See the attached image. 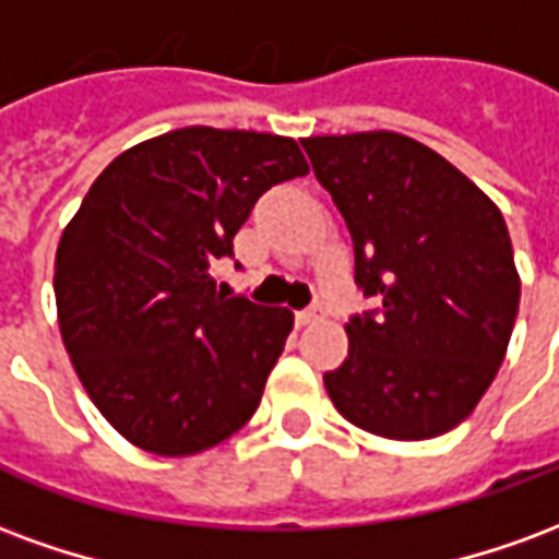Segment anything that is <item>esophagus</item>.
Returning <instances> with one entry per match:
<instances>
[{
    "mask_svg": "<svg viewBox=\"0 0 559 559\" xmlns=\"http://www.w3.org/2000/svg\"><path fill=\"white\" fill-rule=\"evenodd\" d=\"M320 314H323L320 305H311V308H305V311H296V326H308V323H314Z\"/></svg>",
    "mask_w": 559,
    "mask_h": 559,
    "instance_id": "obj_1",
    "label": "esophagus"
}]
</instances>
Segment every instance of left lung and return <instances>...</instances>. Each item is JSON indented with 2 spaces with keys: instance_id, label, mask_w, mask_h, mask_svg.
<instances>
[{
  "instance_id": "8db88e82",
  "label": "left lung",
  "mask_w": 559,
  "mask_h": 559,
  "mask_svg": "<svg viewBox=\"0 0 559 559\" xmlns=\"http://www.w3.org/2000/svg\"><path fill=\"white\" fill-rule=\"evenodd\" d=\"M374 299L347 323V359L323 374L344 419L428 440L473 413L503 365L521 281L500 209L433 148L395 131L302 140Z\"/></svg>"
}]
</instances>
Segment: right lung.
Wrapping results in <instances>:
<instances>
[{
    "mask_svg": "<svg viewBox=\"0 0 559 559\" xmlns=\"http://www.w3.org/2000/svg\"><path fill=\"white\" fill-rule=\"evenodd\" d=\"M305 173L296 140L191 126L92 182L56 251V308L80 383L126 440L194 455L254 416L293 314L224 296L212 266L257 200Z\"/></svg>",
    "mask_w": 559,
    "mask_h": 559,
    "instance_id": "add662e5",
    "label": "right lung"
}]
</instances>
